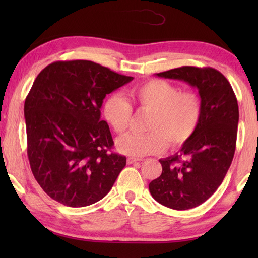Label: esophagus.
Masks as SVG:
<instances>
[{
	"label": "esophagus",
	"instance_id": "obj_1",
	"mask_svg": "<svg viewBox=\"0 0 258 258\" xmlns=\"http://www.w3.org/2000/svg\"><path fill=\"white\" fill-rule=\"evenodd\" d=\"M139 160H141V159H138V158H133V157H128L127 158V164L128 165H131V164H134V163H137V161H139Z\"/></svg>",
	"mask_w": 258,
	"mask_h": 258
}]
</instances>
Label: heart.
<instances>
[{"label": "heart", "mask_w": 258, "mask_h": 258, "mask_svg": "<svg viewBox=\"0 0 258 258\" xmlns=\"http://www.w3.org/2000/svg\"><path fill=\"white\" fill-rule=\"evenodd\" d=\"M131 97L141 110L151 112L146 134H127L117 140V149L124 155L143 157L158 155L167 148L184 146L194 137L202 119V101L194 92L164 80H149L135 86ZM133 115L131 103L120 94L104 100L102 116L116 133L128 128Z\"/></svg>", "instance_id": "obj_1"}]
</instances>
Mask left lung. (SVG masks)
Segmentation results:
<instances>
[{
  "mask_svg": "<svg viewBox=\"0 0 258 258\" xmlns=\"http://www.w3.org/2000/svg\"><path fill=\"white\" fill-rule=\"evenodd\" d=\"M156 76L197 87L202 101V119L194 137L175 155L159 159L163 172L149 184L159 204L185 211L206 202L229 171L237 143L238 101L229 81L214 68L184 66Z\"/></svg>",
  "mask_w": 258,
  "mask_h": 258,
  "instance_id": "8db88e82",
  "label": "left lung"
}]
</instances>
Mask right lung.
Here are the masks:
<instances>
[{"mask_svg":"<svg viewBox=\"0 0 258 258\" xmlns=\"http://www.w3.org/2000/svg\"><path fill=\"white\" fill-rule=\"evenodd\" d=\"M132 80L87 60L56 61L37 75L24 107L27 155L34 177L53 200L84 207L111 190L126 157L110 151L100 109L107 94Z\"/></svg>","mask_w":258,"mask_h":258,"instance_id":"obj_1","label":"right lung"}]
</instances>
